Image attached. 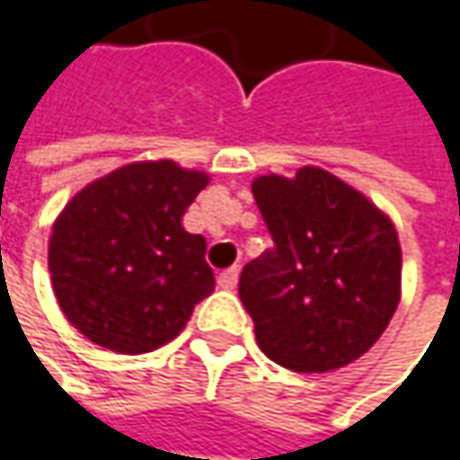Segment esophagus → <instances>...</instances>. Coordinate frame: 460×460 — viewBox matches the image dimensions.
<instances>
[{"label":"esophagus","instance_id":"34e87169","mask_svg":"<svg viewBox=\"0 0 460 460\" xmlns=\"http://www.w3.org/2000/svg\"><path fill=\"white\" fill-rule=\"evenodd\" d=\"M236 283H239V268H236V265L229 270H224V272L218 275V286L224 290H234L236 288Z\"/></svg>","mask_w":460,"mask_h":460}]
</instances>
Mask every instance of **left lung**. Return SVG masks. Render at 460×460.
I'll use <instances>...</instances> for the list:
<instances>
[{"mask_svg":"<svg viewBox=\"0 0 460 460\" xmlns=\"http://www.w3.org/2000/svg\"><path fill=\"white\" fill-rule=\"evenodd\" d=\"M265 250L239 278L260 349L296 373H327L368 352L402 298L391 218L332 172L254 177Z\"/></svg>","mask_w":460,"mask_h":460,"instance_id":"left-lung-1","label":"left lung"}]
</instances>
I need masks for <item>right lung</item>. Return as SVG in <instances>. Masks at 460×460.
<instances>
[{"label":"right lung","mask_w":460,"mask_h":460,"mask_svg":"<svg viewBox=\"0 0 460 460\" xmlns=\"http://www.w3.org/2000/svg\"><path fill=\"white\" fill-rule=\"evenodd\" d=\"M208 174L170 159L133 162L76 192L53 221L49 272L58 306L100 348L141 355L185 330L216 280L206 239L182 216Z\"/></svg>","instance_id":"1"}]
</instances>
